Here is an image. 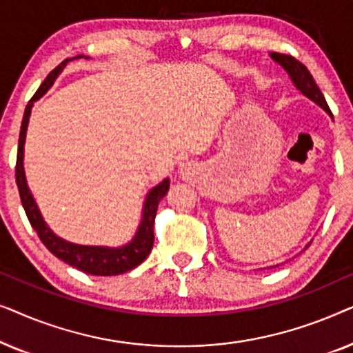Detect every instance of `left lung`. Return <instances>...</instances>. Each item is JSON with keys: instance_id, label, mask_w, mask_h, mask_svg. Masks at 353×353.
<instances>
[{"instance_id": "8db88e82", "label": "left lung", "mask_w": 353, "mask_h": 353, "mask_svg": "<svg viewBox=\"0 0 353 353\" xmlns=\"http://www.w3.org/2000/svg\"><path fill=\"white\" fill-rule=\"evenodd\" d=\"M272 57L278 64H281L289 75H291V80L294 85L297 86L299 90L302 91L307 98L315 101L318 105H321L323 109L330 112V105H327L325 96H323L321 90L318 88V85L313 80V77L305 65L302 64L301 61H297L296 57L291 54H283V52H272Z\"/></svg>"}]
</instances>
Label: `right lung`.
<instances>
[{
    "instance_id": "obj_1",
    "label": "right lung",
    "mask_w": 353,
    "mask_h": 353,
    "mask_svg": "<svg viewBox=\"0 0 353 353\" xmlns=\"http://www.w3.org/2000/svg\"><path fill=\"white\" fill-rule=\"evenodd\" d=\"M74 59L75 57L62 61L54 70H51L50 75H48L45 81L40 85V88L37 90V93L32 96L30 101H28L26 112H23L21 133H19L16 183L19 188V196H21L22 207L23 210H26L27 219L30 221L32 228L37 231L38 238L41 239V243L46 245V249L50 250L52 255H56V257L61 259L62 262L69 263L70 267L80 270V272H83L86 274H94V276H115V274H122L125 272L137 268L139 263H143L144 260H146L149 252H151L154 244V220H156V212L159 202H161L162 197L167 194L170 181H168V178H165L161 185H157L156 188H152V190L149 191L146 202H144L141 225H139L132 243L123 245V248L110 249L98 248V245L72 244L67 243L64 239L57 238V236L48 228L40 210H38L35 201H33L30 191H28L26 181V173H23V143H26V132L33 101L40 99L41 96L46 93L48 88L52 85V81L56 80L57 74L64 69L67 62Z\"/></svg>"
}]
</instances>
